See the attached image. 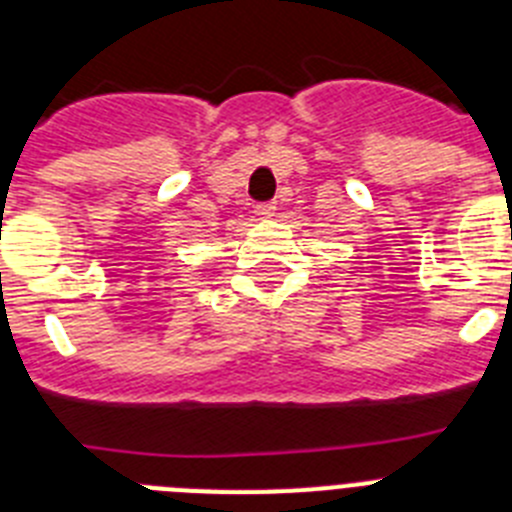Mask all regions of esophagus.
Wrapping results in <instances>:
<instances>
[{
  "instance_id": "obj_1",
  "label": "esophagus",
  "mask_w": 512,
  "mask_h": 512,
  "mask_svg": "<svg viewBox=\"0 0 512 512\" xmlns=\"http://www.w3.org/2000/svg\"><path fill=\"white\" fill-rule=\"evenodd\" d=\"M274 210H277V205L274 202H264V205H256V215L259 217H274Z\"/></svg>"
}]
</instances>
